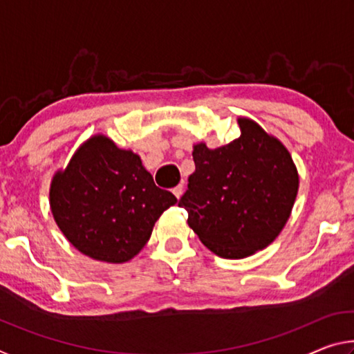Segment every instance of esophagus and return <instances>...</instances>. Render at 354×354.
<instances>
[{"label":"esophagus","instance_id":"1","mask_svg":"<svg viewBox=\"0 0 354 354\" xmlns=\"http://www.w3.org/2000/svg\"><path fill=\"white\" fill-rule=\"evenodd\" d=\"M183 190H184V187H183V184H179V185H176L175 189H173V194H175V196L176 198L179 200L181 198V195H183Z\"/></svg>","mask_w":354,"mask_h":354}]
</instances>
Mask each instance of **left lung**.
<instances>
[{
    "mask_svg": "<svg viewBox=\"0 0 354 354\" xmlns=\"http://www.w3.org/2000/svg\"><path fill=\"white\" fill-rule=\"evenodd\" d=\"M241 137L227 145H194L195 171L178 205L205 247L225 259H243L283 231L299 176L289 149L254 120L237 118Z\"/></svg>",
    "mask_w": 354,
    "mask_h": 354,
    "instance_id": "8db88e82",
    "label": "left lung"
}]
</instances>
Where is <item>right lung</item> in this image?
I'll use <instances>...</instances> for the list:
<instances>
[{"label":"right lung","mask_w":354,"mask_h":354,"mask_svg":"<svg viewBox=\"0 0 354 354\" xmlns=\"http://www.w3.org/2000/svg\"><path fill=\"white\" fill-rule=\"evenodd\" d=\"M176 201L154 184L139 154L104 134L81 143L50 185L51 214L62 234L82 254L107 263L139 254Z\"/></svg>","instance_id":"obj_1"}]
</instances>
